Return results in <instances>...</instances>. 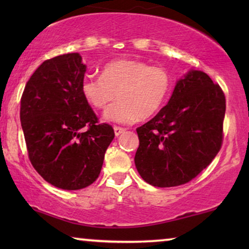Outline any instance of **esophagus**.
<instances>
[{
    "label": "esophagus",
    "mask_w": 249,
    "mask_h": 249,
    "mask_svg": "<svg viewBox=\"0 0 249 249\" xmlns=\"http://www.w3.org/2000/svg\"><path fill=\"white\" fill-rule=\"evenodd\" d=\"M124 131H125V129H124V128H122V127H118V125H115V127H114V134H115V136L121 135L122 132H124Z\"/></svg>",
    "instance_id": "34e87169"
}]
</instances>
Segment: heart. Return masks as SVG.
<instances>
[{"label": "heart", "instance_id": "heart-1", "mask_svg": "<svg viewBox=\"0 0 249 249\" xmlns=\"http://www.w3.org/2000/svg\"><path fill=\"white\" fill-rule=\"evenodd\" d=\"M172 77L165 68L135 59H118L104 64L101 77L87 76L81 93L91 107L105 112V120L132 124L154 115L171 94Z\"/></svg>", "mask_w": 249, "mask_h": 249}]
</instances>
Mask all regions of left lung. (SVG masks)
I'll list each match as a JSON object with an SVG mask.
<instances>
[{
	"instance_id": "obj_1",
	"label": "left lung",
	"mask_w": 249,
	"mask_h": 249,
	"mask_svg": "<svg viewBox=\"0 0 249 249\" xmlns=\"http://www.w3.org/2000/svg\"><path fill=\"white\" fill-rule=\"evenodd\" d=\"M224 114L222 88L203 71H189L169 103L136 129L135 164L142 178L161 188L196 178L221 149Z\"/></svg>"
}]
</instances>
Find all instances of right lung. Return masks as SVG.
<instances>
[{
	"label": "right lung",
	"instance_id": "1",
	"mask_svg": "<svg viewBox=\"0 0 249 249\" xmlns=\"http://www.w3.org/2000/svg\"><path fill=\"white\" fill-rule=\"evenodd\" d=\"M85 72L78 53L44 61L20 102L30 162L44 180L66 190L86 188L98 178L114 138L112 125L100 124L81 93Z\"/></svg>",
	"mask_w": 249,
	"mask_h": 249
}]
</instances>
